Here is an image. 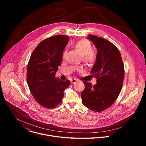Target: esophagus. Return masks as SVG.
Returning a JSON list of instances; mask_svg holds the SVG:
<instances>
[{"instance_id": "esophagus-1", "label": "esophagus", "mask_w": 146, "mask_h": 146, "mask_svg": "<svg viewBox=\"0 0 146 146\" xmlns=\"http://www.w3.org/2000/svg\"><path fill=\"white\" fill-rule=\"evenodd\" d=\"M77 82H78V80H76V79H72V80H71V83H72V84H76V83Z\"/></svg>"}]
</instances>
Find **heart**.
Wrapping results in <instances>:
<instances>
[{"label":"heart","mask_w":146,"mask_h":146,"mask_svg":"<svg viewBox=\"0 0 146 146\" xmlns=\"http://www.w3.org/2000/svg\"><path fill=\"white\" fill-rule=\"evenodd\" d=\"M73 46L83 56V61L86 65H92L95 63L97 58V55L92 51V46L89 41L87 40H80L75 43ZM66 52L65 51L63 54L64 58ZM77 70L81 71V68H77Z\"/></svg>","instance_id":"b5f03b06"}]
</instances>
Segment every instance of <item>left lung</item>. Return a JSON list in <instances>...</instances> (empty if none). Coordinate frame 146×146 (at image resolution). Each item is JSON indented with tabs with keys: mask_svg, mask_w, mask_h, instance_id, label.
Here are the masks:
<instances>
[{
	"mask_svg": "<svg viewBox=\"0 0 146 146\" xmlns=\"http://www.w3.org/2000/svg\"><path fill=\"white\" fill-rule=\"evenodd\" d=\"M89 40L97 48V58L91 72L96 78V84L84 81L85 88L81 92L82 102L86 107L100 112L110 107L122 89L124 65L118 49L109 41L88 35Z\"/></svg>",
	"mask_w": 146,
	"mask_h": 146,
	"instance_id": "obj_1",
	"label": "left lung"
}]
</instances>
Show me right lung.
Segmentation results:
<instances>
[{
	"mask_svg": "<svg viewBox=\"0 0 146 146\" xmlns=\"http://www.w3.org/2000/svg\"><path fill=\"white\" fill-rule=\"evenodd\" d=\"M68 41L69 37L62 35L44 39L35 48L28 62L27 80L30 91L36 102L47 109L59 105L70 84L68 80L55 77Z\"/></svg>",
	"mask_w": 146,
	"mask_h": 146,
	"instance_id": "add662e5",
	"label": "right lung"
}]
</instances>
